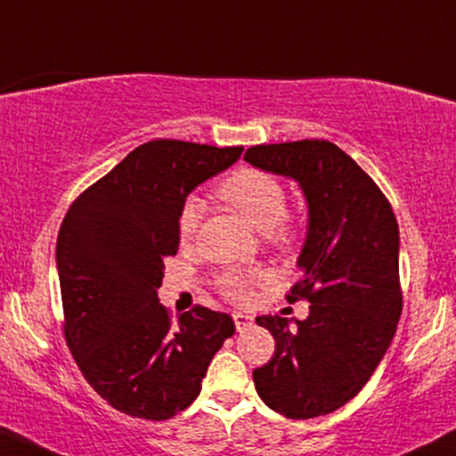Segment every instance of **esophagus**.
<instances>
[{"label": "esophagus", "mask_w": 456, "mask_h": 456, "mask_svg": "<svg viewBox=\"0 0 456 456\" xmlns=\"http://www.w3.org/2000/svg\"><path fill=\"white\" fill-rule=\"evenodd\" d=\"M233 322H235V329H238V331H244L246 327L252 325V316L242 314V312H233Z\"/></svg>", "instance_id": "34e87169"}]
</instances>
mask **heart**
<instances>
[{
    "instance_id": "1",
    "label": "heart",
    "mask_w": 456,
    "mask_h": 456,
    "mask_svg": "<svg viewBox=\"0 0 456 456\" xmlns=\"http://www.w3.org/2000/svg\"><path fill=\"white\" fill-rule=\"evenodd\" d=\"M216 195L235 208L267 242L284 248L295 240V227L287 221V189L276 175L256 167H240L216 186ZM204 204L200 197H189L178 212L180 244L189 246L200 232ZM267 281L263 270H224L216 278V287L224 297L244 301L255 284Z\"/></svg>"
}]
</instances>
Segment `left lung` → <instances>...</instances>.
<instances>
[{
  "label": "left lung",
  "mask_w": 456,
  "mask_h": 456,
  "mask_svg": "<svg viewBox=\"0 0 456 456\" xmlns=\"http://www.w3.org/2000/svg\"><path fill=\"white\" fill-rule=\"evenodd\" d=\"M244 161L297 180L308 201L301 278L287 299L310 301V314L295 325L256 316L276 350L252 371L255 388L287 419L336 412L374 374L402 316L397 218L374 180L333 142L250 146Z\"/></svg>",
  "instance_id": "1"
}]
</instances>
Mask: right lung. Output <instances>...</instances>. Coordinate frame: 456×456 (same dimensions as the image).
<instances>
[{"mask_svg":"<svg viewBox=\"0 0 456 456\" xmlns=\"http://www.w3.org/2000/svg\"><path fill=\"white\" fill-rule=\"evenodd\" d=\"M242 146L152 140L76 197L57 238L63 333L82 376L118 412L167 420L195 402L208 365L235 333L195 305L178 321L159 304L163 259L178 252L186 195Z\"/></svg>","mask_w":456,"mask_h":456,"instance_id":"right-lung-1","label":"right lung"}]
</instances>
